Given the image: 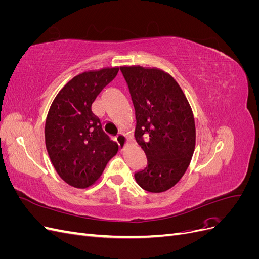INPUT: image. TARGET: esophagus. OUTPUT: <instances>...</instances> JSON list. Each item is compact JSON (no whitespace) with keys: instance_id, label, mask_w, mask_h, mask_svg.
Segmentation results:
<instances>
[{"instance_id":"obj_1","label":"esophagus","mask_w":259,"mask_h":259,"mask_svg":"<svg viewBox=\"0 0 259 259\" xmlns=\"http://www.w3.org/2000/svg\"><path fill=\"white\" fill-rule=\"evenodd\" d=\"M115 140H116L117 145L120 146L121 150H122V151H124L125 146H126V143H127V138H126V136H125L124 134H122V133H120V134H117V135H116Z\"/></svg>"}]
</instances>
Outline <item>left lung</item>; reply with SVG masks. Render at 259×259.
<instances>
[{"label":"left lung","instance_id":"8db88e82","mask_svg":"<svg viewBox=\"0 0 259 259\" xmlns=\"http://www.w3.org/2000/svg\"><path fill=\"white\" fill-rule=\"evenodd\" d=\"M120 69L135 108L136 142L148 160L135 179L149 192H164L179 182L192 158L195 125L191 107L174 77L162 70Z\"/></svg>","mask_w":259,"mask_h":259}]
</instances>
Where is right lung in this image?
<instances>
[{
	"mask_svg": "<svg viewBox=\"0 0 259 259\" xmlns=\"http://www.w3.org/2000/svg\"><path fill=\"white\" fill-rule=\"evenodd\" d=\"M119 72L104 68L77 74L55 97L45 123V145L58 175L75 188H88L103 174L119 146L92 112L98 94Z\"/></svg>",
	"mask_w": 259,
	"mask_h": 259,
	"instance_id": "1",
	"label": "right lung"
}]
</instances>
